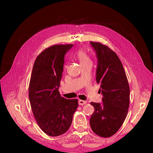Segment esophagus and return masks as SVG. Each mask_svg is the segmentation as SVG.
I'll use <instances>...</instances> for the list:
<instances>
[{"label":"esophagus","instance_id":"obj_1","mask_svg":"<svg viewBox=\"0 0 153 153\" xmlns=\"http://www.w3.org/2000/svg\"><path fill=\"white\" fill-rule=\"evenodd\" d=\"M87 102L84 101V100H79V105H84L85 104H86Z\"/></svg>","mask_w":153,"mask_h":153}]
</instances>
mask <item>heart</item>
Masks as SVG:
<instances>
[{
	"label": "heart",
	"mask_w": 153,
	"mask_h": 153,
	"mask_svg": "<svg viewBox=\"0 0 153 153\" xmlns=\"http://www.w3.org/2000/svg\"><path fill=\"white\" fill-rule=\"evenodd\" d=\"M77 56L81 65L91 62L89 56H88L87 53L84 50L79 51L77 53Z\"/></svg>",
	"instance_id": "1"
}]
</instances>
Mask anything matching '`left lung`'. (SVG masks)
Listing matches in <instances>:
<instances>
[{
    "label": "left lung",
    "mask_w": 153,
    "mask_h": 153,
    "mask_svg": "<svg viewBox=\"0 0 153 153\" xmlns=\"http://www.w3.org/2000/svg\"><path fill=\"white\" fill-rule=\"evenodd\" d=\"M97 59L96 81L100 85L102 103L91 102L95 111L90 118L92 131L102 137L117 132L126 117L130 87L122 64L117 54L100 43L90 42Z\"/></svg>",
    "instance_id": "left-lung-1"
}]
</instances>
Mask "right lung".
<instances>
[{
    "label": "right lung",
    "mask_w": 153,
    "mask_h": 153,
    "mask_svg": "<svg viewBox=\"0 0 153 153\" xmlns=\"http://www.w3.org/2000/svg\"><path fill=\"white\" fill-rule=\"evenodd\" d=\"M73 45H57L36 58L29 84V99L36 122L48 135L66 133L78 106L77 99L62 97L59 92L64 56Z\"/></svg>",
    "instance_id": "1"
}]
</instances>
